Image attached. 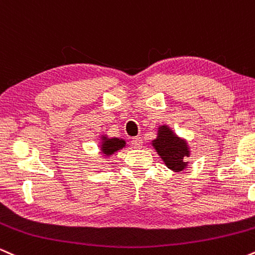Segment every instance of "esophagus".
I'll list each match as a JSON object with an SVG mask.
<instances>
[{
	"instance_id": "34e87169",
	"label": "esophagus",
	"mask_w": 255,
	"mask_h": 255,
	"mask_svg": "<svg viewBox=\"0 0 255 255\" xmlns=\"http://www.w3.org/2000/svg\"><path fill=\"white\" fill-rule=\"evenodd\" d=\"M130 142H131V145L134 146V147H136V148L142 147V139H141V137H140V136L133 137Z\"/></svg>"
}]
</instances>
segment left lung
I'll use <instances>...</instances> for the list:
<instances>
[{"label":"left lung","instance_id":"obj_1","mask_svg":"<svg viewBox=\"0 0 255 255\" xmlns=\"http://www.w3.org/2000/svg\"><path fill=\"white\" fill-rule=\"evenodd\" d=\"M151 145L170 170L180 172L188 166L186 158L191 156V147L187 140L176 135L168 125L158 126L157 136Z\"/></svg>","mask_w":255,"mask_h":255}]
</instances>
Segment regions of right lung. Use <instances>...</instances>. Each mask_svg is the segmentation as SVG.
I'll return each instance as SVG.
<instances>
[{
    "label": "right lung",
    "mask_w": 255,
    "mask_h": 255,
    "mask_svg": "<svg viewBox=\"0 0 255 255\" xmlns=\"http://www.w3.org/2000/svg\"><path fill=\"white\" fill-rule=\"evenodd\" d=\"M98 146L102 156L108 158L126 147V140L122 137H109L107 134H103L101 135V141Z\"/></svg>",
    "instance_id": "right-lung-1"
}]
</instances>
